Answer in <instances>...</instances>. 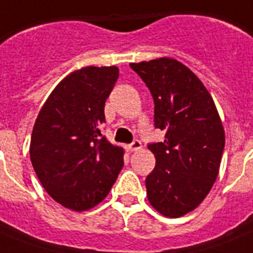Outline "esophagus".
<instances>
[{"instance_id": "esophagus-1", "label": "esophagus", "mask_w": 253, "mask_h": 253, "mask_svg": "<svg viewBox=\"0 0 253 253\" xmlns=\"http://www.w3.org/2000/svg\"><path fill=\"white\" fill-rule=\"evenodd\" d=\"M126 148H127V151H131V152H132V151H138L142 148V143H140V140H138V139H136V140H134V142L131 143V144H128Z\"/></svg>"}]
</instances>
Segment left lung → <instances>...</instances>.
I'll list each match as a JSON object with an SVG mask.
<instances>
[{
	"label": "left lung",
	"mask_w": 253,
	"mask_h": 253,
	"mask_svg": "<svg viewBox=\"0 0 253 253\" xmlns=\"http://www.w3.org/2000/svg\"><path fill=\"white\" fill-rule=\"evenodd\" d=\"M150 89L156 128L164 142L150 143L156 158L147 176L150 204L163 215L178 218L208 196L219 172L224 130L215 103L194 73L169 57L131 63Z\"/></svg>",
	"instance_id": "1"
}]
</instances>
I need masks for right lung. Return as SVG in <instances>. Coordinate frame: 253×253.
Wrapping results in <instances>:
<instances>
[{"instance_id":"1","label":"right lung","mask_w":253,"mask_h":253,"mask_svg":"<svg viewBox=\"0 0 253 253\" xmlns=\"http://www.w3.org/2000/svg\"><path fill=\"white\" fill-rule=\"evenodd\" d=\"M117 67H85L60 81L39 111L30 158L45 192L84 211L109 194L123 167V150L101 134Z\"/></svg>"}]
</instances>
